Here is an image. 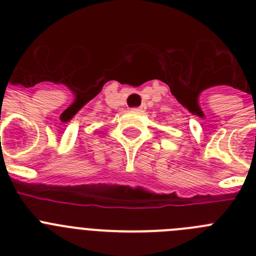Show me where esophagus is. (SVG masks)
Segmentation results:
<instances>
[{"label":"esophagus","mask_w":256,"mask_h":256,"mask_svg":"<svg viewBox=\"0 0 256 256\" xmlns=\"http://www.w3.org/2000/svg\"><path fill=\"white\" fill-rule=\"evenodd\" d=\"M133 112H144V106H140V108H132Z\"/></svg>","instance_id":"34e87169"}]
</instances>
